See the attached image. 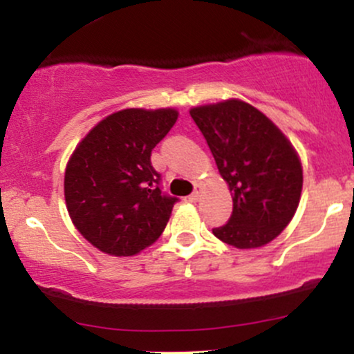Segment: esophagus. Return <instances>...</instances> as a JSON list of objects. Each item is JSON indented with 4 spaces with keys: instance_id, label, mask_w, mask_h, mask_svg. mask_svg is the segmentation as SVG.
<instances>
[{
    "instance_id": "34e87169",
    "label": "esophagus",
    "mask_w": 354,
    "mask_h": 354,
    "mask_svg": "<svg viewBox=\"0 0 354 354\" xmlns=\"http://www.w3.org/2000/svg\"><path fill=\"white\" fill-rule=\"evenodd\" d=\"M200 196H201V186L196 185V186H194L193 193L189 194V200L191 201H196V200H200Z\"/></svg>"
}]
</instances>
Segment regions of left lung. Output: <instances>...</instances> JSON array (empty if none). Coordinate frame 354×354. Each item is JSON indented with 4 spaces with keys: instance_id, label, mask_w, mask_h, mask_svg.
<instances>
[{
    "instance_id": "obj_1",
    "label": "left lung",
    "mask_w": 354,
    "mask_h": 354,
    "mask_svg": "<svg viewBox=\"0 0 354 354\" xmlns=\"http://www.w3.org/2000/svg\"><path fill=\"white\" fill-rule=\"evenodd\" d=\"M189 115L233 194V213L213 234L239 250L273 241L295 216L301 196L303 169L293 146L245 101L193 108Z\"/></svg>"
}]
</instances>
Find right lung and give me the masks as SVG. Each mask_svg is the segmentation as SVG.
<instances>
[{"instance_id":"obj_1","label":"right lung","mask_w":354,"mask_h":354,"mask_svg":"<svg viewBox=\"0 0 354 354\" xmlns=\"http://www.w3.org/2000/svg\"><path fill=\"white\" fill-rule=\"evenodd\" d=\"M176 120L171 108L113 113L83 138L68 161V213L76 230L103 253L133 256L165 231L180 200L161 188L151 151Z\"/></svg>"}]
</instances>
